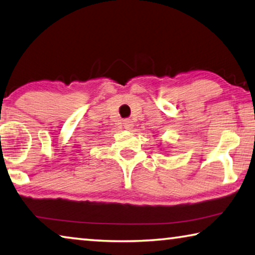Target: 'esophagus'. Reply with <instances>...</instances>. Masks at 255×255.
I'll list each match as a JSON object with an SVG mask.
<instances>
[{
    "label": "esophagus",
    "mask_w": 255,
    "mask_h": 255,
    "mask_svg": "<svg viewBox=\"0 0 255 255\" xmlns=\"http://www.w3.org/2000/svg\"><path fill=\"white\" fill-rule=\"evenodd\" d=\"M124 127H125V129H127V130H130V129L132 128V121L129 119L124 120Z\"/></svg>",
    "instance_id": "1"
}]
</instances>
